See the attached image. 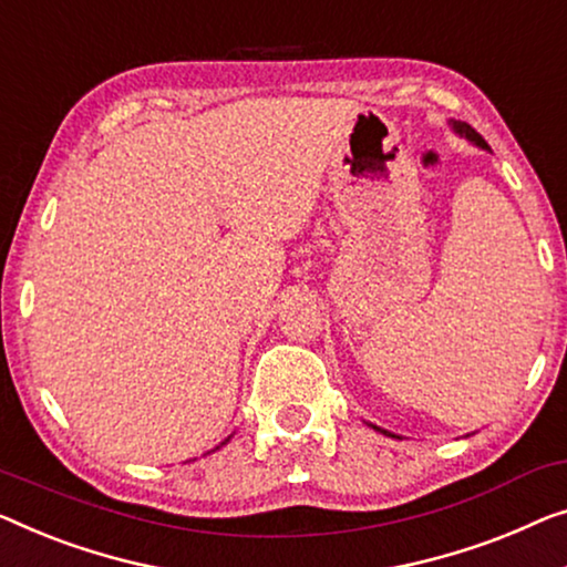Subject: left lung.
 <instances>
[{
    "label": "left lung",
    "instance_id": "8db88e82",
    "mask_svg": "<svg viewBox=\"0 0 567 567\" xmlns=\"http://www.w3.org/2000/svg\"><path fill=\"white\" fill-rule=\"evenodd\" d=\"M447 124H451V130L458 134V137H463V140H468L471 145H476V147H481V150H488V145H486V140L481 137V134L473 130L471 124H466V122H461V120H447ZM367 425L371 427V430H377V433H382V435H386V437H396V441H400V435H394V433H390V430H384V427H377V425H371V422H367Z\"/></svg>",
    "mask_w": 567,
    "mask_h": 567
}]
</instances>
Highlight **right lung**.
<instances>
[{"label":"right lung","mask_w":567,"mask_h":567,"mask_svg":"<svg viewBox=\"0 0 567 567\" xmlns=\"http://www.w3.org/2000/svg\"><path fill=\"white\" fill-rule=\"evenodd\" d=\"M229 441H231V435H229V437H226V441H224L221 445H226V443H229ZM221 445H216V447H214V451H218V447H221ZM214 451H210V453H214Z\"/></svg>","instance_id":"obj_1"}]
</instances>
